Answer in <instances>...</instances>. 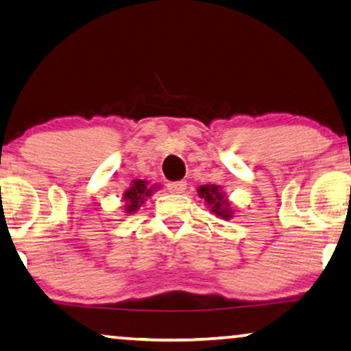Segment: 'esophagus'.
<instances>
[{
    "instance_id": "1",
    "label": "esophagus",
    "mask_w": 351,
    "mask_h": 351,
    "mask_svg": "<svg viewBox=\"0 0 351 351\" xmlns=\"http://www.w3.org/2000/svg\"><path fill=\"white\" fill-rule=\"evenodd\" d=\"M167 189H169L172 193H184L186 189V182L185 180L169 182V184H167Z\"/></svg>"
}]
</instances>
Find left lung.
I'll list each match as a JSON object with an SVG mask.
<instances>
[{
	"label": "left lung",
	"mask_w": 351,
	"mask_h": 351,
	"mask_svg": "<svg viewBox=\"0 0 351 351\" xmlns=\"http://www.w3.org/2000/svg\"><path fill=\"white\" fill-rule=\"evenodd\" d=\"M198 195L199 198H203L204 202L208 203V206L211 208L213 215L221 217V219L229 221L232 215H234L230 209L229 202H227V198L221 193L219 186L217 185H202L198 189Z\"/></svg>",
	"instance_id": "8db88e82"
}]
</instances>
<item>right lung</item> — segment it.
Wrapping results in <instances>:
<instances>
[{"instance_id":"add662e5","label":"right lung","mask_w":351,"mask_h":351,"mask_svg":"<svg viewBox=\"0 0 351 351\" xmlns=\"http://www.w3.org/2000/svg\"><path fill=\"white\" fill-rule=\"evenodd\" d=\"M152 193H153V186H149L147 180L136 179L132 182L129 190H125L124 193L125 213L132 215V213L138 211V208L145 203V198L152 197Z\"/></svg>"}]
</instances>
